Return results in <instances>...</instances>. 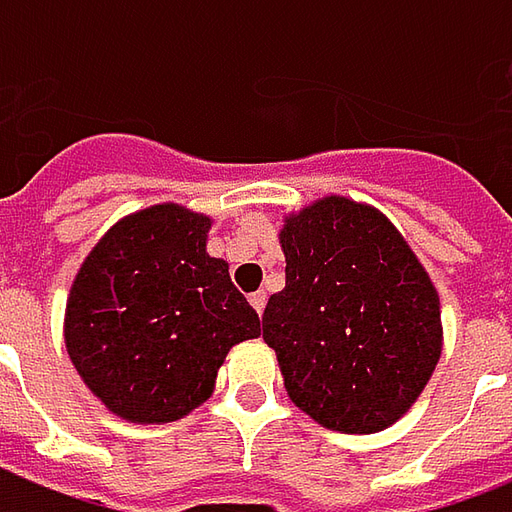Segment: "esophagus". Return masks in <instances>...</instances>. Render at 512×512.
<instances>
[{"instance_id":"34e87169","label":"esophagus","mask_w":512,"mask_h":512,"mask_svg":"<svg viewBox=\"0 0 512 512\" xmlns=\"http://www.w3.org/2000/svg\"><path fill=\"white\" fill-rule=\"evenodd\" d=\"M249 300H252V305H255L257 314H263V308H266V291H255Z\"/></svg>"}]
</instances>
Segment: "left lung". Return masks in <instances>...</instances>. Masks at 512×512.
Wrapping results in <instances>:
<instances>
[{
	"label": "left lung",
	"instance_id": "8db88e82",
	"mask_svg": "<svg viewBox=\"0 0 512 512\" xmlns=\"http://www.w3.org/2000/svg\"><path fill=\"white\" fill-rule=\"evenodd\" d=\"M285 288L263 339L288 398L330 431L373 434L409 412L443 350L440 297L401 232L328 196L285 221Z\"/></svg>",
	"mask_w": 512,
	"mask_h": 512
}]
</instances>
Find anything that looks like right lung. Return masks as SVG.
I'll list each match as a JSON object with an SVG mask.
<instances>
[{
  "mask_svg": "<svg viewBox=\"0 0 512 512\" xmlns=\"http://www.w3.org/2000/svg\"><path fill=\"white\" fill-rule=\"evenodd\" d=\"M210 218L156 204L103 235L66 300L64 339L83 384L114 415L168 423L212 395L229 347L260 316L207 255Z\"/></svg>",
  "mask_w": 512,
  "mask_h": 512,
  "instance_id": "1",
  "label": "right lung"
}]
</instances>
